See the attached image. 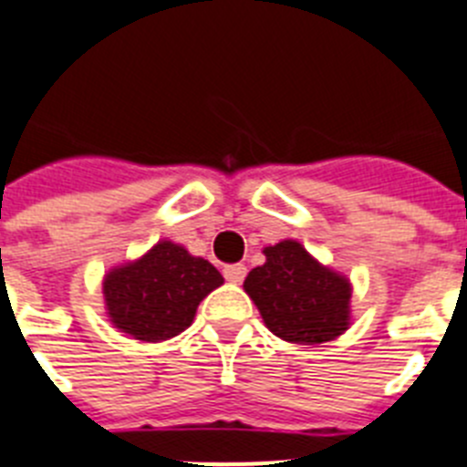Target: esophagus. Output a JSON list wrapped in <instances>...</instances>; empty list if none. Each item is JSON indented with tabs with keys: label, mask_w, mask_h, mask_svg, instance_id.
I'll return each mask as SVG.
<instances>
[{
	"label": "esophagus",
	"mask_w": 467,
	"mask_h": 467,
	"mask_svg": "<svg viewBox=\"0 0 467 467\" xmlns=\"http://www.w3.org/2000/svg\"><path fill=\"white\" fill-rule=\"evenodd\" d=\"M245 274H248L245 265H229V266H224V278L229 283H243Z\"/></svg>",
	"instance_id": "obj_1"
}]
</instances>
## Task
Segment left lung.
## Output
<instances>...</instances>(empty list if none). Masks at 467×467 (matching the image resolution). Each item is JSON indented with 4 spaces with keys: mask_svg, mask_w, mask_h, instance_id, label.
I'll list each match as a JSON object with an SVG mask.
<instances>
[{
    "mask_svg": "<svg viewBox=\"0 0 467 467\" xmlns=\"http://www.w3.org/2000/svg\"><path fill=\"white\" fill-rule=\"evenodd\" d=\"M265 257L243 288L274 336L297 345H321L349 328L348 278L314 260L297 241L269 245Z\"/></svg>",
    "mask_w": 467,
    "mask_h": 467,
    "instance_id": "1",
    "label": "left lung"
}]
</instances>
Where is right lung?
I'll use <instances>...</instances> for the list:
<instances>
[{"instance_id":"right-lung-1","label":"right lung","mask_w":467,"mask_h":467,"mask_svg":"<svg viewBox=\"0 0 467 467\" xmlns=\"http://www.w3.org/2000/svg\"><path fill=\"white\" fill-rule=\"evenodd\" d=\"M222 283L224 278L210 262L177 243L161 241L143 257L106 274V314L134 340H170L193 324L202 297Z\"/></svg>"}]
</instances>
